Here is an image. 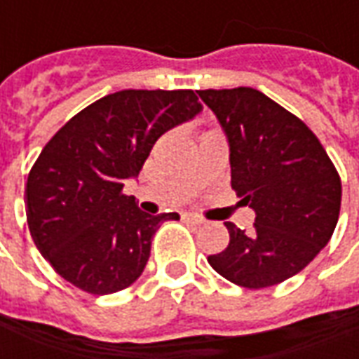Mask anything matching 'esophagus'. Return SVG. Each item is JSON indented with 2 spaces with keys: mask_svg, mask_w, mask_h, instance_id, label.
<instances>
[{
  "mask_svg": "<svg viewBox=\"0 0 359 359\" xmlns=\"http://www.w3.org/2000/svg\"><path fill=\"white\" fill-rule=\"evenodd\" d=\"M184 219H188L190 223H194V225H205V219L202 215H196V213H187Z\"/></svg>",
  "mask_w": 359,
  "mask_h": 359,
  "instance_id": "1",
  "label": "esophagus"
}]
</instances>
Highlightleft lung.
Returning a JSON list of instances; mask_svg holds the SVG:
<instances>
[{"label":"left lung","instance_id":"8db88e82","mask_svg":"<svg viewBox=\"0 0 359 359\" xmlns=\"http://www.w3.org/2000/svg\"><path fill=\"white\" fill-rule=\"evenodd\" d=\"M231 146V184L256 211L250 233L225 223L229 246L208 257L244 288L300 273L331 241L340 213L337 167L309 126L259 90H198Z\"/></svg>","mask_w":359,"mask_h":359}]
</instances>
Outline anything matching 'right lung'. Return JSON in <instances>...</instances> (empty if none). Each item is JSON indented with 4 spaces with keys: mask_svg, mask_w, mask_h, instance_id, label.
Wrapping results in <instances>:
<instances>
[{
    "mask_svg": "<svg viewBox=\"0 0 359 359\" xmlns=\"http://www.w3.org/2000/svg\"><path fill=\"white\" fill-rule=\"evenodd\" d=\"M194 90H121L69 118L28 172L30 236L59 277L103 296L130 286L148 264L159 223L123 182L138 177L157 138L200 113Z\"/></svg>",
    "mask_w": 359,
    "mask_h": 359,
    "instance_id": "1",
    "label": "right lung"
}]
</instances>
